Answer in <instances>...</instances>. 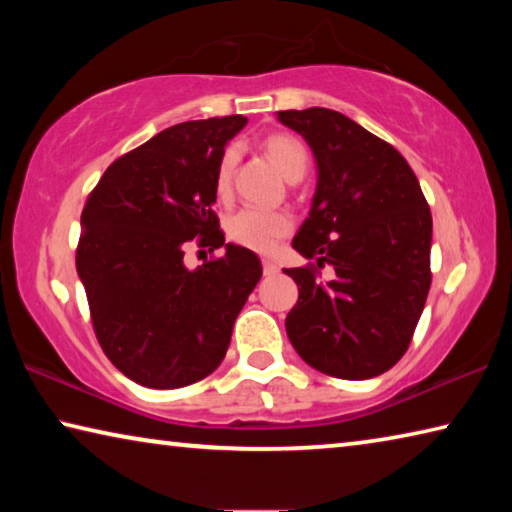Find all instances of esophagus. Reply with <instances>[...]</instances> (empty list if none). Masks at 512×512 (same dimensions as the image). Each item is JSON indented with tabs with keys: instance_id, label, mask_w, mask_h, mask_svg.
Returning a JSON list of instances; mask_svg holds the SVG:
<instances>
[{
	"instance_id": "1",
	"label": "esophagus",
	"mask_w": 512,
	"mask_h": 512,
	"mask_svg": "<svg viewBox=\"0 0 512 512\" xmlns=\"http://www.w3.org/2000/svg\"><path fill=\"white\" fill-rule=\"evenodd\" d=\"M262 266H264V275L266 277H273V275H277V271H280V268H277V264L273 262V259H264Z\"/></svg>"
}]
</instances>
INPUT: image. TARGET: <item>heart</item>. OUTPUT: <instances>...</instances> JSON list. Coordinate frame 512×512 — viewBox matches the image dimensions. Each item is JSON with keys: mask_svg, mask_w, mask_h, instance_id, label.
I'll return each instance as SVG.
<instances>
[{"mask_svg": "<svg viewBox=\"0 0 512 512\" xmlns=\"http://www.w3.org/2000/svg\"><path fill=\"white\" fill-rule=\"evenodd\" d=\"M264 151L275 162V167L284 173V178L296 183L305 176L309 155L305 144L298 137L287 133L268 135L264 140ZM239 160L237 146H228L221 153L214 171V192L219 198H225L232 189ZM293 228V216L284 210H257V207H244L225 221V232L237 246H244L257 253H271L277 241L287 237Z\"/></svg>", "mask_w": 512, "mask_h": 512, "instance_id": "b5f03b06", "label": "heart"}]
</instances>
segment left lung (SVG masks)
<instances>
[{"label": "left lung", "mask_w": 512, "mask_h": 512, "mask_svg": "<svg viewBox=\"0 0 512 512\" xmlns=\"http://www.w3.org/2000/svg\"><path fill=\"white\" fill-rule=\"evenodd\" d=\"M277 119L314 151L316 194L293 248L316 264L284 268L298 284L287 334L311 368L370 379L409 350L431 287V212L409 162L357 121L327 108ZM335 268L323 283L317 268Z\"/></svg>", "instance_id": "left-lung-1"}]
</instances>
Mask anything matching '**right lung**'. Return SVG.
Wrapping results in <instances>:
<instances>
[{
    "mask_svg": "<svg viewBox=\"0 0 512 512\" xmlns=\"http://www.w3.org/2000/svg\"><path fill=\"white\" fill-rule=\"evenodd\" d=\"M246 117L185 121L121 155L81 214L76 271L99 345L146 388L189 386L228 352L232 325L262 277L253 250L225 244L214 171ZM226 246L223 258L184 266V248Z\"/></svg>",
    "mask_w": 512,
    "mask_h": 512,
    "instance_id": "obj_1",
    "label": "right lung"
}]
</instances>
